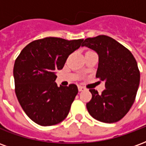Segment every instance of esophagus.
Masks as SVG:
<instances>
[{
  "label": "esophagus",
  "instance_id": "obj_1",
  "mask_svg": "<svg viewBox=\"0 0 146 146\" xmlns=\"http://www.w3.org/2000/svg\"><path fill=\"white\" fill-rule=\"evenodd\" d=\"M78 90H79V92H82V91L85 90V88H84L83 86H78Z\"/></svg>",
  "mask_w": 146,
  "mask_h": 146
}]
</instances>
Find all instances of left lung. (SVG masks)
<instances>
[{
	"mask_svg": "<svg viewBox=\"0 0 146 146\" xmlns=\"http://www.w3.org/2000/svg\"><path fill=\"white\" fill-rule=\"evenodd\" d=\"M82 46L98 54L96 77L104 80L101 95L90 89L92 98L86 106L90 115L101 122L115 123L128 113L140 83V72L131 52L110 36L99 35L84 40Z\"/></svg>",
	"mask_w": 146,
	"mask_h": 146,
	"instance_id": "8db88e82",
	"label": "left lung"
}]
</instances>
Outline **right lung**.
Here are the masks:
<instances>
[{
    "label": "right lung",
    "mask_w": 146,
    "mask_h": 146,
    "mask_svg": "<svg viewBox=\"0 0 146 146\" xmlns=\"http://www.w3.org/2000/svg\"><path fill=\"white\" fill-rule=\"evenodd\" d=\"M83 40L39 39L27 45L15 59V95L26 114L39 125H55L70 112L78 88L73 84L58 87L55 71L63 68L67 58L82 46Z\"/></svg>",
    "instance_id": "1"
}]
</instances>
